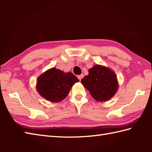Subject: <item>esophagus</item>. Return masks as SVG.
I'll use <instances>...</instances> for the list:
<instances>
[{
	"instance_id": "obj_1",
	"label": "esophagus",
	"mask_w": 152,
	"mask_h": 152,
	"mask_svg": "<svg viewBox=\"0 0 152 152\" xmlns=\"http://www.w3.org/2000/svg\"><path fill=\"white\" fill-rule=\"evenodd\" d=\"M83 76L82 75V74H81V75H78V79H79L80 80H81L83 78Z\"/></svg>"
}]
</instances>
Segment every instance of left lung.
I'll list each match as a JSON object with an SVG mask.
<instances>
[{"label": "left lung", "mask_w": 152, "mask_h": 152, "mask_svg": "<svg viewBox=\"0 0 152 152\" xmlns=\"http://www.w3.org/2000/svg\"><path fill=\"white\" fill-rule=\"evenodd\" d=\"M81 82L97 101H106L115 95L118 89L115 74L105 66L96 65L89 70V74Z\"/></svg>", "instance_id": "8db88e82"}]
</instances>
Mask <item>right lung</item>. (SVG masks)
Wrapping results in <instances>:
<instances>
[{"label":"right lung","instance_id":"1","mask_svg":"<svg viewBox=\"0 0 152 152\" xmlns=\"http://www.w3.org/2000/svg\"><path fill=\"white\" fill-rule=\"evenodd\" d=\"M79 80L72 73H64L55 68L38 78L37 89L41 96L51 102H59L66 97L74 83Z\"/></svg>","mask_w":152,"mask_h":152}]
</instances>
